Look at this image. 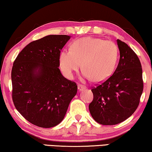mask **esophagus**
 <instances>
[{
  "instance_id": "1",
  "label": "esophagus",
  "mask_w": 152,
  "mask_h": 152,
  "mask_svg": "<svg viewBox=\"0 0 152 152\" xmlns=\"http://www.w3.org/2000/svg\"><path fill=\"white\" fill-rule=\"evenodd\" d=\"M86 87L85 86H84V85L80 84H78V90L80 91L84 90V89H86Z\"/></svg>"
}]
</instances>
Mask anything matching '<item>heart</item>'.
<instances>
[{
    "instance_id": "obj_1",
    "label": "heart",
    "mask_w": 152,
    "mask_h": 152,
    "mask_svg": "<svg viewBox=\"0 0 152 152\" xmlns=\"http://www.w3.org/2000/svg\"><path fill=\"white\" fill-rule=\"evenodd\" d=\"M118 55V48L113 41L84 37L75 41L70 50L61 52L59 65L64 75L72 79L82 64L85 78L102 82L113 74Z\"/></svg>"
}]
</instances>
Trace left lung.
<instances>
[{
  "label": "left lung",
  "mask_w": 152,
  "mask_h": 152,
  "mask_svg": "<svg viewBox=\"0 0 152 152\" xmlns=\"http://www.w3.org/2000/svg\"><path fill=\"white\" fill-rule=\"evenodd\" d=\"M120 60L115 72L91 88L88 106L93 119L103 125H114L129 118L138 108L143 91L142 70L135 52L118 39Z\"/></svg>",
  "instance_id": "obj_1"
}]
</instances>
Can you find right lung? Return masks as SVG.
<instances>
[{
    "instance_id": "1",
    "label": "right lung",
    "mask_w": 152,
    "mask_h": 152,
    "mask_svg": "<svg viewBox=\"0 0 152 152\" xmlns=\"http://www.w3.org/2000/svg\"><path fill=\"white\" fill-rule=\"evenodd\" d=\"M70 38L48 35L32 41L14 61V104L23 117L39 127L59 124L77 92L76 83L64 77L58 68L61 50Z\"/></svg>"
}]
</instances>
